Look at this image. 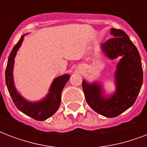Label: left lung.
I'll use <instances>...</instances> for the list:
<instances>
[{
  "label": "left lung",
  "mask_w": 147,
  "mask_h": 147,
  "mask_svg": "<svg viewBox=\"0 0 147 147\" xmlns=\"http://www.w3.org/2000/svg\"><path fill=\"white\" fill-rule=\"evenodd\" d=\"M114 37L100 45L104 55L110 59L121 57L114 72L116 90L105 96L100 82L82 81L86 101L94 111L106 117H115L130 108L137 99L143 84V69L140 53L127 34L111 28Z\"/></svg>",
  "instance_id": "1"
}]
</instances>
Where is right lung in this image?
<instances>
[{
	"label": "right lung",
	"instance_id": "obj_1",
	"mask_svg": "<svg viewBox=\"0 0 147 147\" xmlns=\"http://www.w3.org/2000/svg\"><path fill=\"white\" fill-rule=\"evenodd\" d=\"M26 34L21 36L17 44L15 45L8 58L7 65L5 71L6 85L10 97L17 107V109L27 116L36 121H45L53 116L57 111L61 104V94L65 83L69 80L70 76L65 74L58 76L51 84L48 94L39 101H30L26 100L17 90L13 81V66L14 59L20 47H21Z\"/></svg>",
	"mask_w": 147,
	"mask_h": 147
}]
</instances>
